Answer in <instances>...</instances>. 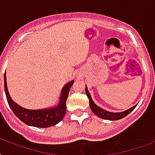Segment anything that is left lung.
Masks as SVG:
<instances>
[{
    "instance_id": "left-lung-1",
    "label": "left lung",
    "mask_w": 155,
    "mask_h": 155,
    "mask_svg": "<svg viewBox=\"0 0 155 155\" xmlns=\"http://www.w3.org/2000/svg\"><path fill=\"white\" fill-rule=\"evenodd\" d=\"M85 92H86V95L88 97V100H89V106L91 110L92 111V113L96 114L97 117L102 118V119H104V120H120L121 118L125 117L126 116L132 112L134 109L135 108V107L137 106V104L134 106H133L130 108L127 109V110L124 111V112H120V113H113V112H109V111L104 110L103 108H101L99 106H97L96 104L94 103V101H92V97L90 95V92H88V89H87V85L85 86Z\"/></svg>"
}]
</instances>
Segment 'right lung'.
<instances>
[{"instance_id":"add662e5","label":"right lung","mask_w":155,"mask_h":155,"mask_svg":"<svg viewBox=\"0 0 155 155\" xmlns=\"http://www.w3.org/2000/svg\"><path fill=\"white\" fill-rule=\"evenodd\" d=\"M73 84L74 80H71L70 82H68L63 86L61 90L59 101L57 105L42 109H27L18 104L11 98L7 87L6 73H5L4 75L5 92L11 110L22 122L30 126L38 128H48L55 125L60 122L62 119L64 117L67 110L66 101L68 97L70 88Z\"/></svg>"}]
</instances>
